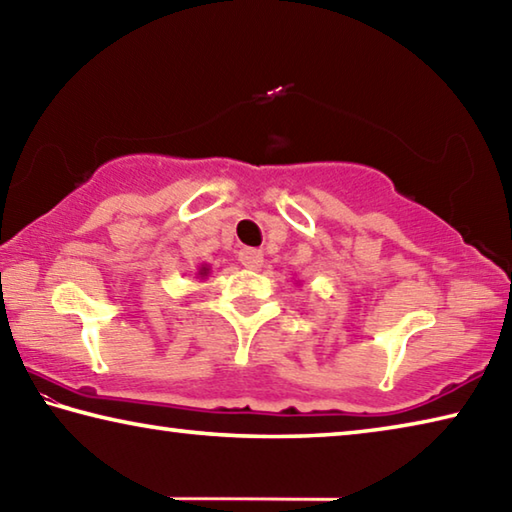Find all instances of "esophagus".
<instances>
[{"label": "esophagus", "instance_id": "obj_1", "mask_svg": "<svg viewBox=\"0 0 512 512\" xmlns=\"http://www.w3.org/2000/svg\"><path fill=\"white\" fill-rule=\"evenodd\" d=\"M239 262H241V266H246V268H259L262 266V262H264V255H262V250H257V248H244L239 253Z\"/></svg>", "mask_w": 512, "mask_h": 512}]
</instances>
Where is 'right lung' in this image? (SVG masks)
I'll return each instance as SVG.
<instances>
[{"mask_svg":"<svg viewBox=\"0 0 512 512\" xmlns=\"http://www.w3.org/2000/svg\"><path fill=\"white\" fill-rule=\"evenodd\" d=\"M207 271H210V268H207V266H203V268H201V271H198V275H201V277H205V275H207Z\"/></svg>","mask_w":512,"mask_h":512,"instance_id":"right-lung-1","label":"right lung"}]
</instances>
